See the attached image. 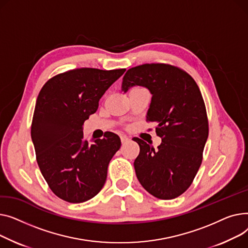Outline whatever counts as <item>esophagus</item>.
I'll return each mask as SVG.
<instances>
[{"instance_id":"34e87169","label":"esophagus","mask_w":248,"mask_h":248,"mask_svg":"<svg viewBox=\"0 0 248 248\" xmlns=\"http://www.w3.org/2000/svg\"><path fill=\"white\" fill-rule=\"evenodd\" d=\"M129 141H130V138H129V137H127V136H125V135L121 136V142H122L123 144H125V143H127V142H129Z\"/></svg>"}]
</instances>
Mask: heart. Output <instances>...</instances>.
<instances>
[{"instance_id": "heart-1", "label": "heart", "mask_w": 248, "mask_h": 248, "mask_svg": "<svg viewBox=\"0 0 248 248\" xmlns=\"http://www.w3.org/2000/svg\"><path fill=\"white\" fill-rule=\"evenodd\" d=\"M135 89H141V88H135Z\"/></svg>"}]
</instances>
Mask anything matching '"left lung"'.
I'll use <instances>...</instances> for the list:
<instances>
[{"instance_id": "left-lung-1", "label": "left lung", "mask_w": 248, "mask_h": 248, "mask_svg": "<svg viewBox=\"0 0 248 248\" xmlns=\"http://www.w3.org/2000/svg\"><path fill=\"white\" fill-rule=\"evenodd\" d=\"M145 87L152 95L147 121L156 123L162 142L154 149L135 138L140 153L134 161L143 188L159 199H173L191 185L201 165L208 137L204 101L193 78L177 67L144 64L129 69L122 91Z\"/></svg>"}]
</instances>
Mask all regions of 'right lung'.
I'll return each instance as SVG.
<instances>
[{
    "label": "right lung",
    "instance_id": "add662e5",
    "mask_svg": "<svg viewBox=\"0 0 248 248\" xmlns=\"http://www.w3.org/2000/svg\"><path fill=\"white\" fill-rule=\"evenodd\" d=\"M124 72L71 70L51 78L38 95L31 127L37 162L51 190L67 202L93 198L106 182L109 162L121 140L109 132L89 144L83 138V124Z\"/></svg>",
    "mask_w": 248,
    "mask_h": 248
}]
</instances>
